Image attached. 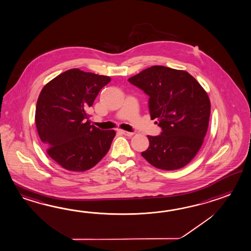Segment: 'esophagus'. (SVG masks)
I'll list each match as a JSON object with an SVG mask.
<instances>
[{
	"label": "esophagus",
	"instance_id": "esophagus-1",
	"mask_svg": "<svg viewBox=\"0 0 251 251\" xmlns=\"http://www.w3.org/2000/svg\"><path fill=\"white\" fill-rule=\"evenodd\" d=\"M118 132L119 133L123 134V135H125V136H128V137H131L133 133L132 132H128V131H126V130H123V129H121V128H119L117 129Z\"/></svg>",
	"mask_w": 251,
	"mask_h": 251
}]
</instances>
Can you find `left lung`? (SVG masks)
I'll return each mask as SVG.
<instances>
[{
    "instance_id": "obj_1",
    "label": "left lung",
    "mask_w": 251,
    "mask_h": 251,
    "mask_svg": "<svg viewBox=\"0 0 251 251\" xmlns=\"http://www.w3.org/2000/svg\"><path fill=\"white\" fill-rule=\"evenodd\" d=\"M150 96L151 119L162 128L148 136L150 147L141 156L153 167L176 170L196 156L206 135L211 102L205 90L184 70L153 66L128 78Z\"/></svg>"
}]
</instances>
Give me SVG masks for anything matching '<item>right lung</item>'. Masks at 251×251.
<instances>
[{
	"instance_id": "1",
	"label": "right lung",
	"mask_w": 251,
	"mask_h": 251,
	"mask_svg": "<svg viewBox=\"0 0 251 251\" xmlns=\"http://www.w3.org/2000/svg\"><path fill=\"white\" fill-rule=\"evenodd\" d=\"M111 77L78 68L52 79L39 94L35 123L47 153L63 168L84 172L111 148L116 132L91 125L87 111Z\"/></svg>"
}]
</instances>
